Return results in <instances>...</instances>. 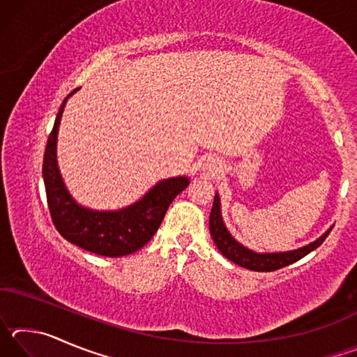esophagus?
Masks as SVG:
<instances>
[{
	"label": "esophagus",
	"mask_w": 357,
	"mask_h": 357,
	"mask_svg": "<svg viewBox=\"0 0 357 357\" xmlns=\"http://www.w3.org/2000/svg\"><path fill=\"white\" fill-rule=\"evenodd\" d=\"M209 168H215V162H214V164H209ZM211 172H213V170H211Z\"/></svg>",
	"instance_id": "1"
}]
</instances>
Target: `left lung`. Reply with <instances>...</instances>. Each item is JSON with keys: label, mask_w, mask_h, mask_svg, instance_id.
I'll return each mask as SVG.
<instances>
[{"label": "left lung", "mask_w": 357, "mask_h": 357, "mask_svg": "<svg viewBox=\"0 0 357 357\" xmlns=\"http://www.w3.org/2000/svg\"><path fill=\"white\" fill-rule=\"evenodd\" d=\"M332 227L326 231L323 236H319L317 241H313L309 245L301 247V249L289 250V252H275V253H258L250 249H247L243 244H239L234 239L225 227L220 213V198L215 193L213 209L209 214V231L213 236L217 249L220 250L223 257H227L229 261L243 266L245 269L257 271V273H271V271H277L285 266L296 263L298 259L304 258L307 253H310L317 249V247L324 243L328 238Z\"/></svg>", "instance_id": "left-lung-1"}]
</instances>
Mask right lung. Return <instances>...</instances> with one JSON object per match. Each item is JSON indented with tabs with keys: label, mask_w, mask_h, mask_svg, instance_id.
Instances as JSON below:
<instances>
[{
	"label": "right lung",
	"mask_w": 357,
	"mask_h": 357,
	"mask_svg": "<svg viewBox=\"0 0 357 357\" xmlns=\"http://www.w3.org/2000/svg\"><path fill=\"white\" fill-rule=\"evenodd\" d=\"M59 107L55 126L48 135L42 176L53 225L69 243L102 257H124L140 250L154 233L172 202L189 185L185 176L159 181L142 200L118 211H94L80 206L66 189L56 162V138L64 105Z\"/></svg>",
	"instance_id": "right-lung-1"
}]
</instances>
